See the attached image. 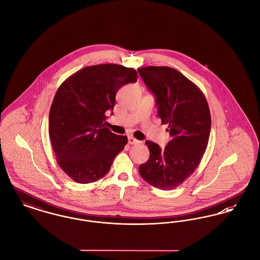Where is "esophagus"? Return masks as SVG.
Wrapping results in <instances>:
<instances>
[{
	"instance_id": "esophagus-1",
	"label": "esophagus",
	"mask_w": 260,
	"mask_h": 260,
	"mask_svg": "<svg viewBox=\"0 0 260 260\" xmlns=\"http://www.w3.org/2000/svg\"><path fill=\"white\" fill-rule=\"evenodd\" d=\"M128 143L130 144V145H135V144H138L139 143V141L135 139V138H133V137H129L128 138Z\"/></svg>"
}]
</instances>
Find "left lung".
Masks as SVG:
<instances>
[{
    "label": "left lung",
    "mask_w": 260,
    "mask_h": 260,
    "mask_svg": "<svg viewBox=\"0 0 260 260\" xmlns=\"http://www.w3.org/2000/svg\"><path fill=\"white\" fill-rule=\"evenodd\" d=\"M138 72L155 96L157 115L171 137L164 149L146 142L150 158L139 172L151 186L173 190L191 176L205 152L211 127L208 104L201 89L176 69L147 67Z\"/></svg>",
    "instance_id": "obj_1"
}]
</instances>
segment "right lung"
<instances>
[{"label": "right lung", "instance_id": "obj_1", "mask_svg": "<svg viewBox=\"0 0 260 260\" xmlns=\"http://www.w3.org/2000/svg\"><path fill=\"white\" fill-rule=\"evenodd\" d=\"M136 81L135 69L107 63L80 69L58 87L49 135L56 162L73 181L88 184L104 177L123 150L127 137L112 133L106 119L117 91Z\"/></svg>", "mask_w": 260, "mask_h": 260}]
</instances>
